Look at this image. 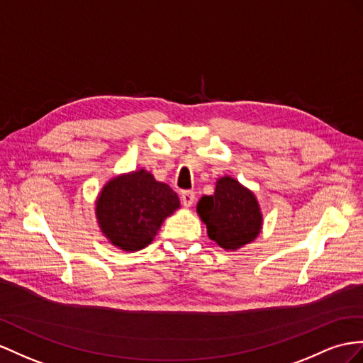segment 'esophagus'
<instances>
[{
    "label": "esophagus",
    "instance_id": "1",
    "mask_svg": "<svg viewBox=\"0 0 363 363\" xmlns=\"http://www.w3.org/2000/svg\"><path fill=\"white\" fill-rule=\"evenodd\" d=\"M194 198H196V194H194V191H191V190H184L181 193V202L184 207H191L194 202Z\"/></svg>",
    "mask_w": 363,
    "mask_h": 363
}]
</instances>
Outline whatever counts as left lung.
Segmentation results:
<instances>
[{
	"mask_svg": "<svg viewBox=\"0 0 363 363\" xmlns=\"http://www.w3.org/2000/svg\"><path fill=\"white\" fill-rule=\"evenodd\" d=\"M198 213L206 222L210 239L225 250L250 244L262 225L255 194L230 176L216 182L213 196L201 198Z\"/></svg>",
	"mask_w": 363,
	"mask_h": 363,
	"instance_id": "1",
	"label": "left lung"
}]
</instances>
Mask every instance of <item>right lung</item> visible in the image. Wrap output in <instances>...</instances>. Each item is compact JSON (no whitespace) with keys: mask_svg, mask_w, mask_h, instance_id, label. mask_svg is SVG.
<instances>
[{"mask_svg":"<svg viewBox=\"0 0 363 363\" xmlns=\"http://www.w3.org/2000/svg\"><path fill=\"white\" fill-rule=\"evenodd\" d=\"M178 207V194L169 185L139 170L106 185L96 202V216L111 244L138 252L152 242L162 220Z\"/></svg>","mask_w":363,"mask_h":363,"instance_id":"right-lung-1","label":"right lung"}]
</instances>
